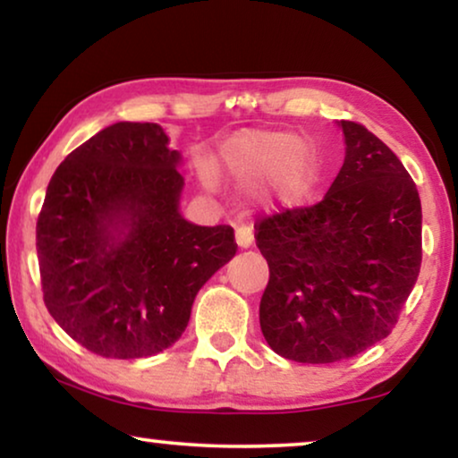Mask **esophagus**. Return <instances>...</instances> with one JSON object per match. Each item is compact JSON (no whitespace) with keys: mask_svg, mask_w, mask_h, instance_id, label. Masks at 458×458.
Segmentation results:
<instances>
[{"mask_svg":"<svg viewBox=\"0 0 458 458\" xmlns=\"http://www.w3.org/2000/svg\"><path fill=\"white\" fill-rule=\"evenodd\" d=\"M235 242H237V246H240L242 250H248L254 243L252 229H250V227H240V229H237L235 231Z\"/></svg>","mask_w":458,"mask_h":458,"instance_id":"34e87169","label":"esophagus"}]
</instances>
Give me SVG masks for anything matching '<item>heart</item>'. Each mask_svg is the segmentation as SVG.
I'll list each match as a JSON object with an SVG mask.
<instances>
[{
	"label": "heart",
	"instance_id": "heart-1",
	"mask_svg": "<svg viewBox=\"0 0 458 458\" xmlns=\"http://www.w3.org/2000/svg\"><path fill=\"white\" fill-rule=\"evenodd\" d=\"M221 168L240 190H260V198L279 208L306 204L321 181L315 149L293 131H240L225 141ZM199 179L215 185L208 166L199 168Z\"/></svg>",
	"mask_w": 458,
	"mask_h": 458
}]
</instances>
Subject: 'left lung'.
<instances>
[{
	"instance_id": "left-lung-1",
	"label": "left lung",
	"mask_w": 458,
	"mask_h": 458,
	"mask_svg": "<svg viewBox=\"0 0 458 458\" xmlns=\"http://www.w3.org/2000/svg\"><path fill=\"white\" fill-rule=\"evenodd\" d=\"M346 156L325 198L260 221V329L284 359L325 365L390 335L421 268V199L398 156L340 121Z\"/></svg>"
}]
</instances>
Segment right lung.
<instances>
[{"mask_svg": "<svg viewBox=\"0 0 458 458\" xmlns=\"http://www.w3.org/2000/svg\"><path fill=\"white\" fill-rule=\"evenodd\" d=\"M181 152L156 123H114L64 158L37 218L43 300L55 323L106 359L173 346L202 285L237 252L229 225L179 210Z\"/></svg>", "mask_w": 458, "mask_h": 458, "instance_id": "1", "label": "right lung"}]
</instances>
